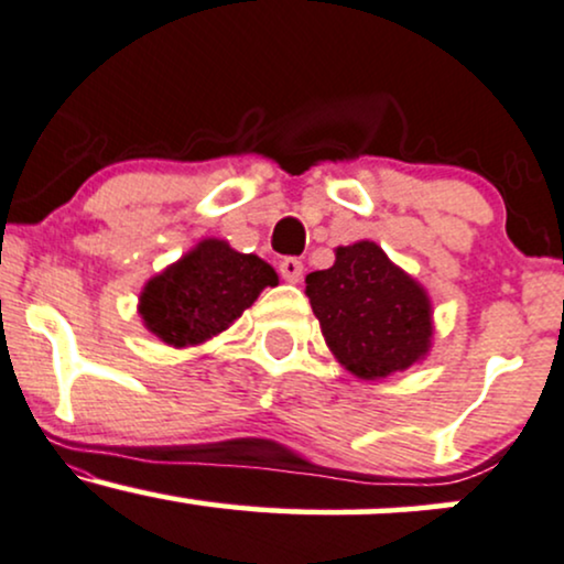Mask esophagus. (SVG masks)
<instances>
[{
	"label": "esophagus",
	"mask_w": 564,
	"mask_h": 564,
	"mask_svg": "<svg viewBox=\"0 0 564 564\" xmlns=\"http://www.w3.org/2000/svg\"><path fill=\"white\" fill-rule=\"evenodd\" d=\"M278 270H281L283 281L300 283L302 273H304V264H302V260H296V257H286V260H281V264H278Z\"/></svg>",
	"instance_id": "34e87169"
}]
</instances>
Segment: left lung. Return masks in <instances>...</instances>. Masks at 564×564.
Segmentation results:
<instances>
[{"mask_svg": "<svg viewBox=\"0 0 564 564\" xmlns=\"http://www.w3.org/2000/svg\"><path fill=\"white\" fill-rule=\"evenodd\" d=\"M304 283L325 344L357 378L406 370L429 351V296L378 243L338 247L334 268L315 270Z\"/></svg>", "mask_w": 564, "mask_h": 564, "instance_id": "1", "label": "left lung"}]
</instances>
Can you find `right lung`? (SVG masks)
Wrapping results in <instances>:
<instances>
[{
    "instance_id": "obj_1",
    "label": "right lung",
    "mask_w": 564,
    "mask_h": 564,
    "mask_svg": "<svg viewBox=\"0 0 564 564\" xmlns=\"http://www.w3.org/2000/svg\"><path fill=\"white\" fill-rule=\"evenodd\" d=\"M275 283V270L260 257L236 252L226 241L205 239L147 283L139 312L162 341L192 347L226 330L252 307L264 286Z\"/></svg>"
}]
</instances>
